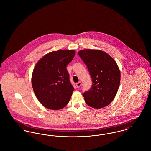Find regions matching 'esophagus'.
Masks as SVG:
<instances>
[{
	"label": "esophagus",
	"mask_w": 151,
	"mask_h": 151,
	"mask_svg": "<svg viewBox=\"0 0 151 151\" xmlns=\"http://www.w3.org/2000/svg\"><path fill=\"white\" fill-rule=\"evenodd\" d=\"M81 84H82V83H81V82H78V83H76V86L78 87V88H79V87L81 86Z\"/></svg>",
	"instance_id": "esophagus-1"
}]
</instances>
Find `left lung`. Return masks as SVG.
Masks as SVG:
<instances>
[{"instance_id":"obj_1","label":"left lung","mask_w":151,"mask_h":151,"mask_svg":"<svg viewBox=\"0 0 151 151\" xmlns=\"http://www.w3.org/2000/svg\"><path fill=\"white\" fill-rule=\"evenodd\" d=\"M87 66L93 85L83 93L87 105L101 109L108 106L115 97L120 81V72L115 61L106 52L84 49L78 52Z\"/></svg>"}]
</instances>
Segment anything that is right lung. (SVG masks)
I'll return each instance as SVG.
<instances>
[{
    "instance_id": "add662e5",
    "label": "right lung",
    "mask_w": 151,
    "mask_h": 151,
    "mask_svg": "<svg viewBox=\"0 0 151 151\" xmlns=\"http://www.w3.org/2000/svg\"><path fill=\"white\" fill-rule=\"evenodd\" d=\"M74 50H59L43 56L36 64L32 76L34 93L41 104L57 110L69 103L74 90L66 66L73 59Z\"/></svg>"
}]
</instances>
